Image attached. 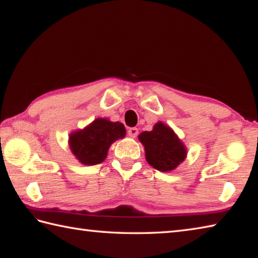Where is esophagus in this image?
<instances>
[{"label":"esophagus","instance_id":"1","mask_svg":"<svg viewBox=\"0 0 258 258\" xmlns=\"http://www.w3.org/2000/svg\"><path fill=\"white\" fill-rule=\"evenodd\" d=\"M128 135L131 138H137L138 137V134H139V130L137 128V127H131L130 130H128Z\"/></svg>","mask_w":258,"mask_h":258}]
</instances>
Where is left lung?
Wrapping results in <instances>:
<instances>
[{"label":"left lung","mask_w":258,"mask_h":258,"mask_svg":"<svg viewBox=\"0 0 258 258\" xmlns=\"http://www.w3.org/2000/svg\"><path fill=\"white\" fill-rule=\"evenodd\" d=\"M139 141L145 147L148 164L160 172L174 171L186 158L184 143L163 121L156 123L151 131L140 134Z\"/></svg>","instance_id":"8db88e82"}]
</instances>
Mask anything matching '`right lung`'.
Segmentation results:
<instances>
[{
    "mask_svg": "<svg viewBox=\"0 0 258 258\" xmlns=\"http://www.w3.org/2000/svg\"><path fill=\"white\" fill-rule=\"evenodd\" d=\"M125 135V126L119 121L97 118L84 128L69 134L68 143L73 155L81 164L92 166L102 163L112 143L124 139Z\"/></svg>",
    "mask_w": 258,
    "mask_h": 258,
    "instance_id": "add662e5",
    "label": "right lung"
}]
</instances>
